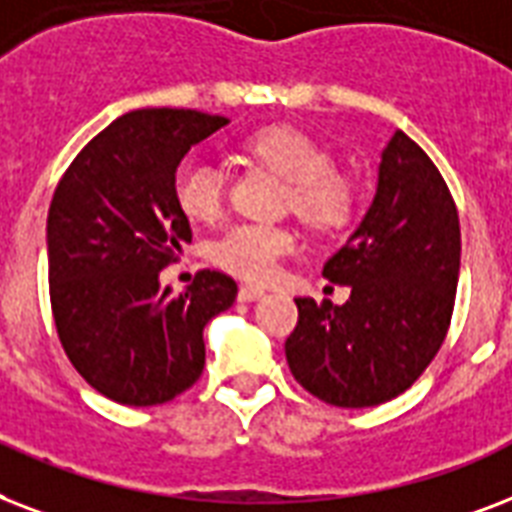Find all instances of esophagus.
I'll return each mask as SVG.
<instances>
[{"mask_svg":"<svg viewBox=\"0 0 512 512\" xmlns=\"http://www.w3.org/2000/svg\"><path fill=\"white\" fill-rule=\"evenodd\" d=\"M264 288H259V285H240V293H237V296H240V301H256V299H261V296H264Z\"/></svg>","mask_w":512,"mask_h":512,"instance_id":"obj_1","label":"esophagus"}]
</instances>
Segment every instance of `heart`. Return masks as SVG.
<instances>
[{"mask_svg": "<svg viewBox=\"0 0 512 512\" xmlns=\"http://www.w3.org/2000/svg\"><path fill=\"white\" fill-rule=\"evenodd\" d=\"M245 149L288 178L285 205L315 229H339L355 211L350 178L334 168L331 154L296 128H264ZM173 197L186 219L213 221L227 200V173L200 154H189L173 173ZM296 248L291 229L269 224H235L213 243V261L245 280H269L283 256Z\"/></svg>", "mask_w": 512, "mask_h": 512, "instance_id": "obj_1", "label": "heart"}]
</instances>
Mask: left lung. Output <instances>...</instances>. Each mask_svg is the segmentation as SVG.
Listing matches in <instances>:
<instances>
[{"label": "left lung", "instance_id": "left-lung-1", "mask_svg": "<svg viewBox=\"0 0 512 512\" xmlns=\"http://www.w3.org/2000/svg\"><path fill=\"white\" fill-rule=\"evenodd\" d=\"M459 213L449 186L403 130L382 149L376 194L323 277L344 304L296 299L285 339L296 382L339 408L398 398L441 350L459 283Z\"/></svg>", "mask_w": 512, "mask_h": 512}]
</instances>
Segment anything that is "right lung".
Returning <instances> with one entry per match:
<instances>
[{
    "label": "right lung",
    "instance_id": "1",
    "mask_svg": "<svg viewBox=\"0 0 512 512\" xmlns=\"http://www.w3.org/2000/svg\"><path fill=\"white\" fill-rule=\"evenodd\" d=\"M194 109H138L101 130L55 186L47 275L71 366L122 406L168 403L205 368L202 328L229 310L237 283L202 269L184 293L160 285L192 229L173 173L194 144L227 125Z\"/></svg>",
    "mask_w": 512,
    "mask_h": 512
}]
</instances>
